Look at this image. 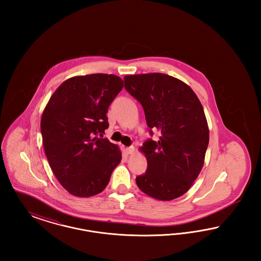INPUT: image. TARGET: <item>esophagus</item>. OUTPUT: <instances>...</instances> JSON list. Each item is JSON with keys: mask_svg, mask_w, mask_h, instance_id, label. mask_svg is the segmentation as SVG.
<instances>
[{"mask_svg": "<svg viewBox=\"0 0 261 261\" xmlns=\"http://www.w3.org/2000/svg\"><path fill=\"white\" fill-rule=\"evenodd\" d=\"M134 151H135V148H134L133 146L126 148V152H127L128 154H132V153H134Z\"/></svg>", "mask_w": 261, "mask_h": 261, "instance_id": "1", "label": "esophagus"}]
</instances>
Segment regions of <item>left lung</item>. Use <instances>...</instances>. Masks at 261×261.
Wrapping results in <instances>:
<instances>
[{
    "mask_svg": "<svg viewBox=\"0 0 261 261\" xmlns=\"http://www.w3.org/2000/svg\"><path fill=\"white\" fill-rule=\"evenodd\" d=\"M126 91L142 105L149 134L141 148L148 161L145 173L137 176L139 189L160 200L184 195L203 166L210 131L202 106L181 80L163 73L127 75Z\"/></svg>",
    "mask_w": 261,
    "mask_h": 261,
    "instance_id": "left-lung-1",
    "label": "left lung"
}]
</instances>
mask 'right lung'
<instances>
[{"label": "right lung", "instance_id": "obj_1", "mask_svg": "<svg viewBox=\"0 0 261 261\" xmlns=\"http://www.w3.org/2000/svg\"><path fill=\"white\" fill-rule=\"evenodd\" d=\"M122 88L116 75L75 76L56 90L43 112L47 160L61 185L75 197L102 192L122 159L118 147L101 138L109 128V107Z\"/></svg>", "mask_w": 261, "mask_h": 261}]
</instances>
